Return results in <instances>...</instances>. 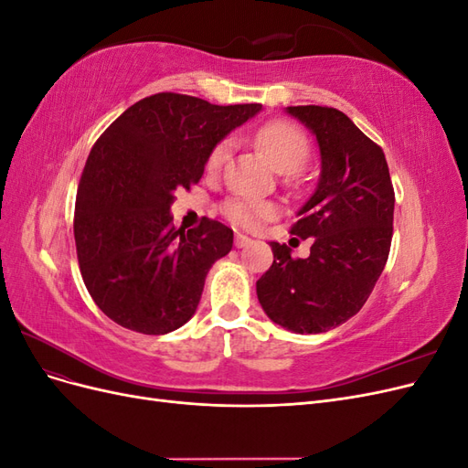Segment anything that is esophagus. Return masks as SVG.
<instances>
[{
  "label": "esophagus",
  "mask_w": 468,
  "mask_h": 468,
  "mask_svg": "<svg viewBox=\"0 0 468 468\" xmlns=\"http://www.w3.org/2000/svg\"><path fill=\"white\" fill-rule=\"evenodd\" d=\"M250 244H251V239L248 236H244V234H236L234 236V246L236 248H246Z\"/></svg>",
  "instance_id": "esophagus-1"
}]
</instances>
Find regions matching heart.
<instances>
[{
	"mask_svg": "<svg viewBox=\"0 0 468 468\" xmlns=\"http://www.w3.org/2000/svg\"><path fill=\"white\" fill-rule=\"evenodd\" d=\"M253 146H256L261 154L267 155V160L273 164V167L281 174H292L299 169L310 154L308 138L301 129H296L292 122L287 121H269L263 126L253 133ZM230 154V140H220V143L210 150L207 158V169L208 172H218L229 160ZM224 215L229 217L234 224L244 226V229H253L263 218L271 215V207L251 201V199H230L226 201Z\"/></svg>",
	"mask_w": 468,
	"mask_h": 468,
	"instance_id": "heart-1",
	"label": "heart"
}]
</instances>
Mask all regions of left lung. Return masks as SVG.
<instances>
[{
	"instance_id": "obj_1",
	"label": "left lung",
	"mask_w": 468,
	"mask_h": 468,
	"mask_svg": "<svg viewBox=\"0 0 468 468\" xmlns=\"http://www.w3.org/2000/svg\"><path fill=\"white\" fill-rule=\"evenodd\" d=\"M314 133L322 172L291 234L314 238L306 260L271 242L273 265L256 282L258 299L275 324L320 334L356 316L387 265L394 189L385 152L334 107H287Z\"/></svg>"
}]
</instances>
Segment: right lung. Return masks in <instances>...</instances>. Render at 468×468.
<instances>
[{"instance_id": "right-lung-1", "label": "right lung", "mask_w": 468, "mask_h": 468, "mask_svg": "<svg viewBox=\"0 0 468 468\" xmlns=\"http://www.w3.org/2000/svg\"><path fill=\"white\" fill-rule=\"evenodd\" d=\"M260 111L165 91L140 99L97 138L78 186L74 238L83 282L112 322L162 335L195 314L234 232L207 217L176 229L174 191L199 183L210 150Z\"/></svg>"}]
</instances>
